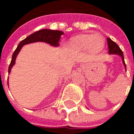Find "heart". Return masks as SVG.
Listing matches in <instances>:
<instances>
[{
    "instance_id": "obj_1",
    "label": "heart",
    "mask_w": 134,
    "mask_h": 134,
    "mask_svg": "<svg viewBox=\"0 0 134 134\" xmlns=\"http://www.w3.org/2000/svg\"><path fill=\"white\" fill-rule=\"evenodd\" d=\"M73 44L80 49L90 48L94 51H98L103 48L104 40L100 35H82L74 39Z\"/></svg>"
}]
</instances>
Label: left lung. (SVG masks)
<instances>
[{
  "instance_id": "1",
  "label": "left lung",
  "mask_w": 134,
  "mask_h": 134,
  "mask_svg": "<svg viewBox=\"0 0 134 134\" xmlns=\"http://www.w3.org/2000/svg\"><path fill=\"white\" fill-rule=\"evenodd\" d=\"M107 44H108V48H109V53L110 54H119V56H121L122 58V63L125 65V69H126V65L125 63V59H124V54L120 48L119 47V45L116 44L115 42L112 41L110 38H107Z\"/></svg>"
}]
</instances>
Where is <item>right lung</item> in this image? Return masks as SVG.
<instances>
[{"instance_id": "1", "label": "right lung", "mask_w": 134, "mask_h": 134, "mask_svg": "<svg viewBox=\"0 0 134 134\" xmlns=\"http://www.w3.org/2000/svg\"><path fill=\"white\" fill-rule=\"evenodd\" d=\"M63 34H64L63 32H62L60 30H52L43 29V30H39L37 32H35L33 34L27 36L26 39L22 40L18 44L17 48L15 49V51L13 53L12 60H11V63L9 65V69H8L9 74L10 73L11 69L15 63L16 57H17V55L19 53L20 50L21 49L23 45L30 44L32 42H44L48 43V44H50L51 45H53V46H58L60 36Z\"/></svg>"}]
</instances>
